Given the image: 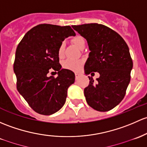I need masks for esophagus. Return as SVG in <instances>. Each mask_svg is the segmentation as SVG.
<instances>
[{
  "label": "esophagus",
  "mask_w": 147,
  "mask_h": 147,
  "mask_svg": "<svg viewBox=\"0 0 147 147\" xmlns=\"http://www.w3.org/2000/svg\"><path fill=\"white\" fill-rule=\"evenodd\" d=\"M75 78H78V77L80 76V74L79 73V72H75Z\"/></svg>",
  "instance_id": "obj_1"
}]
</instances>
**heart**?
<instances>
[{"label":"heart","instance_id":"heart-1","mask_svg":"<svg viewBox=\"0 0 147 147\" xmlns=\"http://www.w3.org/2000/svg\"><path fill=\"white\" fill-rule=\"evenodd\" d=\"M72 41L77 47L81 49L83 45H85V40L82 36L77 35L72 38ZM64 43H61L58 49V55L60 58H62L64 54ZM83 64V61L81 60L67 59L63 63V68L69 69L71 71H78L81 68Z\"/></svg>","mask_w":147,"mask_h":147}]
</instances>
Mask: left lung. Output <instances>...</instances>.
<instances>
[{
  "label": "left lung",
  "mask_w": 147,
  "mask_h": 147,
  "mask_svg": "<svg viewBox=\"0 0 147 147\" xmlns=\"http://www.w3.org/2000/svg\"><path fill=\"white\" fill-rule=\"evenodd\" d=\"M72 27L86 38L90 50L84 65L85 73L100 75L96 81L88 77L90 81L84 90L86 101L94 110L110 111L123 99L130 81L133 63L128 46L120 34L103 24Z\"/></svg>",
  "instance_id": "8db88e82"
}]
</instances>
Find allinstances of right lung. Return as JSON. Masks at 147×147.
<instances>
[{
    "instance_id": "right-lung-1",
    "label": "right lung",
    "mask_w": 147,
    "mask_h": 147,
    "mask_svg": "<svg viewBox=\"0 0 147 147\" xmlns=\"http://www.w3.org/2000/svg\"><path fill=\"white\" fill-rule=\"evenodd\" d=\"M75 35L70 26L41 24L28 31L17 47L13 65L17 89L38 113L51 115L65 103L75 74L61 69L58 49L65 38ZM53 70L58 76H49Z\"/></svg>"
}]
</instances>
